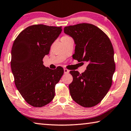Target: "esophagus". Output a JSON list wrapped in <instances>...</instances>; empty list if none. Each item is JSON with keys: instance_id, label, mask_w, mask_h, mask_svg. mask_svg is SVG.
<instances>
[{"instance_id": "1", "label": "esophagus", "mask_w": 131, "mask_h": 131, "mask_svg": "<svg viewBox=\"0 0 131 131\" xmlns=\"http://www.w3.org/2000/svg\"><path fill=\"white\" fill-rule=\"evenodd\" d=\"M69 73V70H68L67 69H64V73L65 74H68Z\"/></svg>"}]
</instances>
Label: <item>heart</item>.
<instances>
[{
  "label": "heart",
  "instance_id": "1",
  "mask_svg": "<svg viewBox=\"0 0 131 131\" xmlns=\"http://www.w3.org/2000/svg\"><path fill=\"white\" fill-rule=\"evenodd\" d=\"M65 37H67V36H65Z\"/></svg>",
  "mask_w": 131,
  "mask_h": 131
}]
</instances>
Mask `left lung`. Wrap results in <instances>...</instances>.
Returning a JSON list of instances; mask_svg holds the SVG:
<instances>
[{"instance_id":"obj_1","label":"left lung","mask_w":131,"mask_h":131,"mask_svg":"<svg viewBox=\"0 0 131 131\" xmlns=\"http://www.w3.org/2000/svg\"><path fill=\"white\" fill-rule=\"evenodd\" d=\"M64 32L74 41L73 58L88 63L84 73L70 72L73 78L69 85L71 97L81 106H94L100 103L111 87L115 71L112 45L103 31L89 23L66 26Z\"/></svg>"}]
</instances>
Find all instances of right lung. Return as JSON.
Instances as JSON below:
<instances>
[{
    "instance_id": "add662e5",
    "label": "right lung",
    "mask_w": 131,
    "mask_h": 131,
    "mask_svg": "<svg viewBox=\"0 0 131 131\" xmlns=\"http://www.w3.org/2000/svg\"><path fill=\"white\" fill-rule=\"evenodd\" d=\"M61 31V27L32 25L23 30L14 42L11 67L14 82L23 98L32 106L46 105L55 96V86L63 69L58 66L50 69L43 65V58Z\"/></svg>"
}]
</instances>
